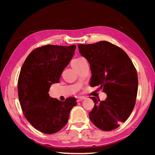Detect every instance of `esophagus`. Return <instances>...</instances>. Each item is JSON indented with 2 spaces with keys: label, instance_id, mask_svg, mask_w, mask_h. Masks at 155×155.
<instances>
[{
  "label": "esophagus",
  "instance_id": "1",
  "mask_svg": "<svg viewBox=\"0 0 155 155\" xmlns=\"http://www.w3.org/2000/svg\"><path fill=\"white\" fill-rule=\"evenodd\" d=\"M85 97H78V99H77V101L79 102V101H81L85 100Z\"/></svg>",
  "mask_w": 155,
  "mask_h": 155
}]
</instances>
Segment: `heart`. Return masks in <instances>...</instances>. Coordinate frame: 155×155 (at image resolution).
Returning a JSON list of instances; mask_svg holds the SVG:
<instances>
[{
	"instance_id": "1",
	"label": "heart",
	"mask_w": 155,
	"mask_h": 155,
	"mask_svg": "<svg viewBox=\"0 0 155 155\" xmlns=\"http://www.w3.org/2000/svg\"><path fill=\"white\" fill-rule=\"evenodd\" d=\"M83 58H77V59H74L72 61V67H74L76 65H77L78 64H79V63L81 61V60Z\"/></svg>"
}]
</instances>
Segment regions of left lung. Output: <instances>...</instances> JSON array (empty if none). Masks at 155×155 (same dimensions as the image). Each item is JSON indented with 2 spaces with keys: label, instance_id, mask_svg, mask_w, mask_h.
Masks as SVG:
<instances>
[{
  "label": "left lung",
  "instance_id": "obj_1",
  "mask_svg": "<svg viewBox=\"0 0 155 155\" xmlns=\"http://www.w3.org/2000/svg\"><path fill=\"white\" fill-rule=\"evenodd\" d=\"M79 53L90 64V85L100 86L107 97L104 101L91 98L94 107L89 118L97 128L110 131L124 123L132 112L138 92V75L125 51L107 41L78 45Z\"/></svg>",
  "mask_w": 155,
  "mask_h": 155
}]
</instances>
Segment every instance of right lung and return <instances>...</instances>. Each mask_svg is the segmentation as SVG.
I'll return each mask as SVG.
<instances>
[{
    "label": "right lung",
    "mask_w": 155,
    "mask_h": 155,
    "mask_svg": "<svg viewBox=\"0 0 155 155\" xmlns=\"http://www.w3.org/2000/svg\"><path fill=\"white\" fill-rule=\"evenodd\" d=\"M75 45H48L33 50L23 63L18 79V96L25 118L45 134L58 132L67 124L76 97L64 101L49 96L54 83H59L63 70L72 59Z\"/></svg>",
    "instance_id": "obj_1"
}]
</instances>
